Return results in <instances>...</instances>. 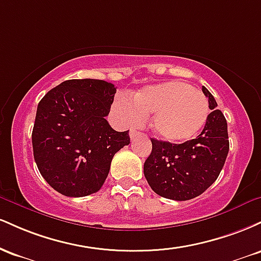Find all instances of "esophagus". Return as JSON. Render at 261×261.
<instances>
[{"mask_svg": "<svg viewBox=\"0 0 261 261\" xmlns=\"http://www.w3.org/2000/svg\"><path fill=\"white\" fill-rule=\"evenodd\" d=\"M140 133L137 130H135V128H131L130 130V139H131V141L133 140H135V139H137V137L140 136Z\"/></svg>", "mask_w": 261, "mask_h": 261, "instance_id": "34e87169", "label": "esophagus"}]
</instances>
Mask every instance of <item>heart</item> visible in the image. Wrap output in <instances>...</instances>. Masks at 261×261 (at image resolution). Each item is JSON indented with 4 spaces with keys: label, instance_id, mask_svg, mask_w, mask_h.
Returning <instances> with one entry per match:
<instances>
[{
    "label": "heart",
    "instance_id": "obj_1",
    "mask_svg": "<svg viewBox=\"0 0 261 261\" xmlns=\"http://www.w3.org/2000/svg\"><path fill=\"white\" fill-rule=\"evenodd\" d=\"M115 109L131 124L142 120L143 115L153 114L152 130L161 140L170 143L195 137L205 126L210 114L205 95L180 81L145 87L135 93L133 103L119 98Z\"/></svg>",
    "mask_w": 261,
    "mask_h": 261
}]
</instances>
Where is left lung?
<instances>
[{"label": "left lung", "instance_id": "1", "mask_svg": "<svg viewBox=\"0 0 261 261\" xmlns=\"http://www.w3.org/2000/svg\"><path fill=\"white\" fill-rule=\"evenodd\" d=\"M208 98L207 121L196 139L170 143L151 139L152 152L143 164L149 187L162 197L176 201L194 199L211 187L222 170L229 151L227 121L214 95Z\"/></svg>", "mask_w": 261, "mask_h": 261}]
</instances>
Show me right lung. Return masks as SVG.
<instances>
[{
  "mask_svg": "<svg viewBox=\"0 0 261 261\" xmlns=\"http://www.w3.org/2000/svg\"><path fill=\"white\" fill-rule=\"evenodd\" d=\"M116 88L101 80H68L39 101L32 142L39 172L53 189L70 197L97 193L114 154L130 143L106 116Z\"/></svg>",
  "mask_w": 261,
  "mask_h": 261,
  "instance_id": "1",
  "label": "right lung"
}]
</instances>
